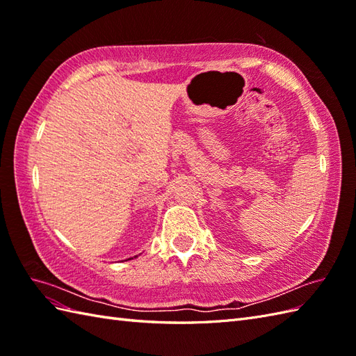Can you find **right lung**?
<instances>
[{
	"label": "right lung",
	"instance_id": "obj_1",
	"mask_svg": "<svg viewBox=\"0 0 356 356\" xmlns=\"http://www.w3.org/2000/svg\"><path fill=\"white\" fill-rule=\"evenodd\" d=\"M135 258H136V256H135ZM130 259H134V258H130Z\"/></svg>",
	"mask_w": 356,
	"mask_h": 356
}]
</instances>
